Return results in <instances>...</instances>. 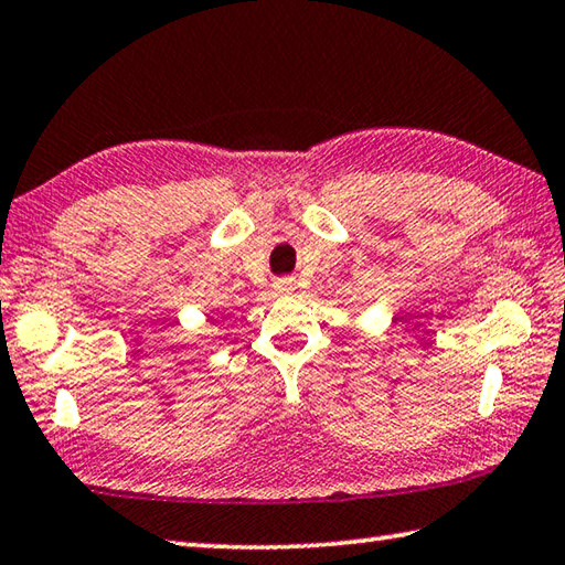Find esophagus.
Segmentation results:
<instances>
[{"instance_id": "34e87169", "label": "esophagus", "mask_w": 565, "mask_h": 565, "mask_svg": "<svg viewBox=\"0 0 565 565\" xmlns=\"http://www.w3.org/2000/svg\"><path fill=\"white\" fill-rule=\"evenodd\" d=\"M294 289H296V281L289 279V276H284V279H276L274 281V294H279V296L291 294Z\"/></svg>"}]
</instances>
